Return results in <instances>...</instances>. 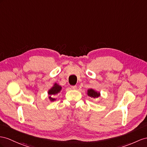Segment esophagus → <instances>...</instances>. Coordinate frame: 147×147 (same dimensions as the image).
Segmentation results:
<instances>
[{"mask_svg":"<svg viewBox=\"0 0 147 147\" xmlns=\"http://www.w3.org/2000/svg\"><path fill=\"white\" fill-rule=\"evenodd\" d=\"M77 86H71V89H76Z\"/></svg>","mask_w":147,"mask_h":147,"instance_id":"34e87169","label":"esophagus"}]
</instances>
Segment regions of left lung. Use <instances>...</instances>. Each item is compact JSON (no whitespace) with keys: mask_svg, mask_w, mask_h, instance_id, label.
Here are the masks:
<instances>
[{"mask_svg":"<svg viewBox=\"0 0 147 147\" xmlns=\"http://www.w3.org/2000/svg\"><path fill=\"white\" fill-rule=\"evenodd\" d=\"M87 94L88 96L91 97V98L96 99L100 96V92H98L96 91V90L93 89H88L87 91Z\"/></svg>","mask_w":147,"mask_h":147,"instance_id":"obj_1","label":"left lung"}]
</instances>
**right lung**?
Listing matches in <instances>:
<instances>
[{
	"instance_id": "1",
	"label": "right lung",
	"mask_w": 147,
	"mask_h": 147,
	"mask_svg": "<svg viewBox=\"0 0 147 147\" xmlns=\"http://www.w3.org/2000/svg\"><path fill=\"white\" fill-rule=\"evenodd\" d=\"M62 89V87L60 85H59L58 83H54L53 86L48 90V94L49 95L48 99L50 100L51 102H53V101L56 100V99L54 98V96L57 95L58 94H59L60 92H61Z\"/></svg>"
}]
</instances>
